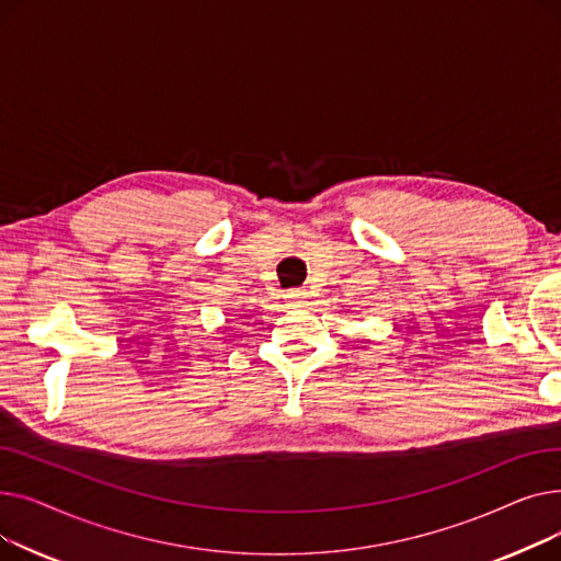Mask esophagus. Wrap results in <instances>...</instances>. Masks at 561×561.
I'll use <instances>...</instances> for the list:
<instances>
[{
  "label": "esophagus",
  "instance_id": "obj_1",
  "mask_svg": "<svg viewBox=\"0 0 561 561\" xmlns=\"http://www.w3.org/2000/svg\"><path fill=\"white\" fill-rule=\"evenodd\" d=\"M286 298H288L293 305H296V307H305V305H307V293H305V290H290Z\"/></svg>",
  "mask_w": 561,
  "mask_h": 561
}]
</instances>
